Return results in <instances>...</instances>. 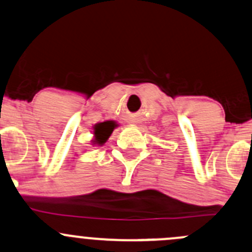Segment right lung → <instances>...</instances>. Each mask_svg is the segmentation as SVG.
Listing matches in <instances>:
<instances>
[{
    "label": "right lung",
    "instance_id": "add662e5",
    "mask_svg": "<svg viewBox=\"0 0 252 252\" xmlns=\"http://www.w3.org/2000/svg\"><path fill=\"white\" fill-rule=\"evenodd\" d=\"M116 128L115 122L112 121H106L102 123H97L94 126V137L92 140V145L94 146H102L106 141L108 140V137L112 134L113 129Z\"/></svg>",
    "mask_w": 252,
    "mask_h": 252
}]
</instances>
